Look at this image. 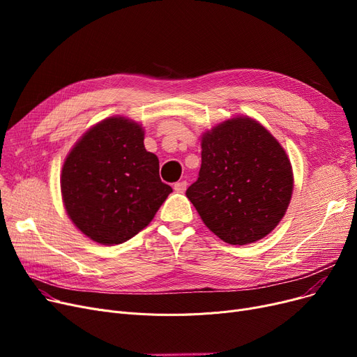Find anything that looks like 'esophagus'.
<instances>
[{
    "mask_svg": "<svg viewBox=\"0 0 357 357\" xmlns=\"http://www.w3.org/2000/svg\"><path fill=\"white\" fill-rule=\"evenodd\" d=\"M186 186H188V182L186 181H181V182H176L174 185V190L178 192V194H183L186 191Z\"/></svg>",
    "mask_w": 357,
    "mask_h": 357,
    "instance_id": "esophagus-1",
    "label": "esophagus"
}]
</instances>
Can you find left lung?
Listing matches in <instances>:
<instances>
[{
  "label": "left lung",
  "instance_id": "1",
  "mask_svg": "<svg viewBox=\"0 0 357 357\" xmlns=\"http://www.w3.org/2000/svg\"><path fill=\"white\" fill-rule=\"evenodd\" d=\"M201 149L199 176L186 197L205 226L229 245L266 237L284 218L294 191L285 149L248 116L205 131Z\"/></svg>",
  "mask_w": 357,
  "mask_h": 357
}]
</instances>
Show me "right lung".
Wrapping results in <instances>:
<instances>
[{
    "instance_id": "obj_1",
    "label": "right lung",
    "mask_w": 357,
    "mask_h": 357,
    "mask_svg": "<svg viewBox=\"0 0 357 357\" xmlns=\"http://www.w3.org/2000/svg\"><path fill=\"white\" fill-rule=\"evenodd\" d=\"M143 140L142 124L114 116L85 131L68 153L61 174L63 205L92 241L112 246L135 237L172 192Z\"/></svg>"
}]
</instances>
